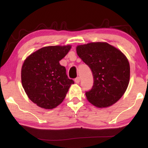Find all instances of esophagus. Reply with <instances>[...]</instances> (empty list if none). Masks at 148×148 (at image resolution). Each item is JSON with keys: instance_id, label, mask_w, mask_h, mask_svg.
<instances>
[{"instance_id": "obj_1", "label": "esophagus", "mask_w": 148, "mask_h": 148, "mask_svg": "<svg viewBox=\"0 0 148 148\" xmlns=\"http://www.w3.org/2000/svg\"><path fill=\"white\" fill-rule=\"evenodd\" d=\"M74 81H75V82H76V84H79V82H80V78H79V77H76V79H75Z\"/></svg>"}]
</instances>
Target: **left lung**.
I'll return each mask as SVG.
<instances>
[{
	"instance_id": "left-lung-1",
	"label": "left lung",
	"mask_w": 148,
	"mask_h": 148,
	"mask_svg": "<svg viewBox=\"0 0 148 148\" xmlns=\"http://www.w3.org/2000/svg\"><path fill=\"white\" fill-rule=\"evenodd\" d=\"M76 52L93 75V86L86 92L87 101L101 108L118 101L129 83L130 65L126 56L116 47L102 42L79 45Z\"/></svg>"
}]
</instances>
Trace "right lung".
Listing matches in <instances>:
<instances>
[{
    "label": "right lung",
    "instance_id": "1",
    "mask_svg": "<svg viewBox=\"0 0 148 148\" xmlns=\"http://www.w3.org/2000/svg\"><path fill=\"white\" fill-rule=\"evenodd\" d=\"M71 45L42 47L27 57L21 68V84L29 99L44 109H53L64 99L74 84L59 61L71 49Z\"/></svg>",
    "mask_w": 148,
    "mask_h": 148
}]
</instances>
